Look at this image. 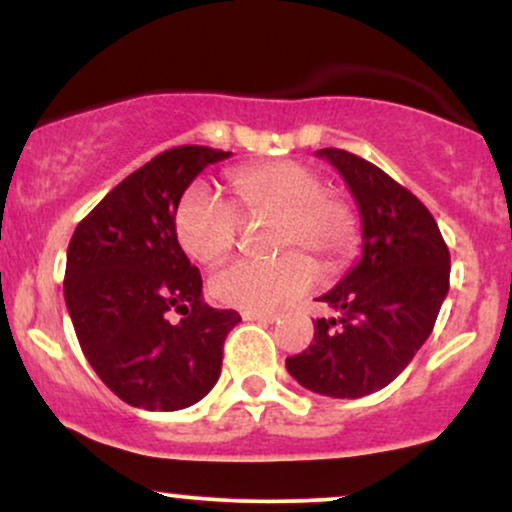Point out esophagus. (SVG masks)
<instances>
[{"instance_id":"34e87169","label":"esophagus","mask_w":512,"mask_h":512,"mask_svg":"<svg viewBox=\"0 0 512 512\" xmlns=\"http://www.w3.org/2000/svg\"><path fill=\"white\" fill-rule=\"evenodd\" d=\"M243 320L245 322H274L276 315L274 313H243Z\"/></svg>"}]
</instances>
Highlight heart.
I'll list each match as a JSON object with an SVG mask.
<instances>
[{"label":"heart","instance_id":"1","mask_svg":"<svg viewBox=\"0 0 512 512\" xmlns=\"http://www.w3.org/2000/svg\"><path fill=\"white\" fill-rule=\"evenodd\" d=\"M243 214L276 216V245L305 248L337 264L356 243V216L342 197L325 192V180L296 161H272L231 173ZM240 216L231 202L204 182H195L175 209L182 250L197 262H216L236 248ZM315 267L301 252L276 260H236L209 281L211 296L231 308L264 313L286 305L313 286Z\"/></svg>","mask_w":512,"mask_h":512}]
</instances>
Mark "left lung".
I'll return each mask as SVG.
<instances>
[{
	"instance_id": "1",
	"label": "left lung",
	"mask_w": 512,
	"mask_h": 512,
	"mask_svg": "<svg viewBox=\"0 0 512 512\" xmlns=\"http://www.w3.org/2000/svg\"><path fill=\"white\" fill-rule=\"evenodd\" d=\"M315 156L349 185L363 252L320 296L337 317H320L313 344L286 368L305 390L356 399L390 385L433 332L450 289V252L431 211L378 166L342 149Z\"/></svg>"
}]
</instances>
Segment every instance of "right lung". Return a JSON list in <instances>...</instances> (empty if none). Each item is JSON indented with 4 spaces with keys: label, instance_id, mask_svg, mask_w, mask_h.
<instances>
[{
    "label": "right lung",
    "instance_id": "add662e5",
    "mask_svg": "<svg viewBox=\"0 0 512 512\" xmlns=\"http://www.w3.org/2000/svg\"><path fill=\"white\" fill-rule=\"evenodd\" d=\"M231 151L168 149L105 195L67 248L64 301L81 351L122 402L178 411L221 375L236 310L202 301V274L182 252L175 209L190 182ZM173 312L180 321H170Z\"/></svg>",
    "mask_w": 512,
    "mask_h": 512
}]
</instances>
